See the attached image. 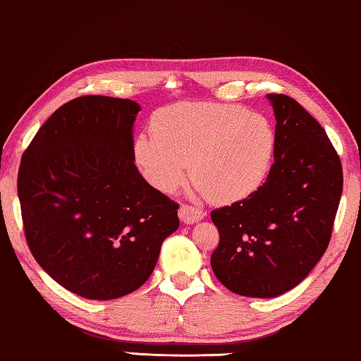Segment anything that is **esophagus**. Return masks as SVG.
<instances>
[{"instance_id": "1", "label": "esophagus", "mask_w": 361, "mask_h": 361, "mask_svg": "<svg viewBox=\"0 0 361 361\" xmlns=\"http://www.w3.org/2000/svg\"><path fill=\"white\" fill-rule=\"evenodd\" d=\"M178 216H180V219L185 222V224H192V222L201 221L206 214H204V211L200 209V207H195L190 204H181Z\"/></svg>"}]
</instances>
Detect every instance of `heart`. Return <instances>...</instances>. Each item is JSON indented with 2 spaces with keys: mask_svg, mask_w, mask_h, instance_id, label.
I'll return each instance as SVG.
<instances>
[{
  "mask_svg": "<svg viewBox=\"0 0 361 361\" xmlns=\"http://www.w3.org/2000/svg\"><path fill=\"white\" fill-rule=\"evenodd\" d=\"M152 134L134 142L142 175L161 192L192 180L216 202H233L263 185L276 150L270 121L240 106L176 103L157 111Z\"/></svg>",
  "mask_w": 361,
  "mask_h": 361,
  "instance_id": "b5f03b06",
  "label": "heart"
}]
</instances>
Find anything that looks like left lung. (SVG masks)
<instances>
[{
    "label": "left lung",
    "mask_w": 361,
    "mask_h": 361,
    "mask_svg": "<svg viewBox=\"0 0 361 361\" xmlns=\"http://www.w3.org/2000/svg\"><path fill=\"white\" fill-rule=\"evenodd\" d=\"M276 119L275 164L245 200L211 212L217 280L248 298L298 286L331 242L343 188L342 164L322 126L286 94H267Z\"/></svg>",
    "instance_id": "8db88e82"
}]
</instances>
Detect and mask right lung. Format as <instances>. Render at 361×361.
<instances>
[{
    "label": "right lung",
    "instance_id": "1",
    "mask_svg": "<svg viewBox=\"0 0 361 361\" xmlns=\"http://www.w3.org/2000/svg\"><path fill=\"white\" fill-rule=\"evenodd\" d=\"M139 111L135 101L111 96L68 101L37 130L19 166L30 252L81 298L109 301L139 289L180 226V206L134 164Z\"/></svg>",
    "mask_w": 361,
    "mask_h": 361
}]
</instances>
